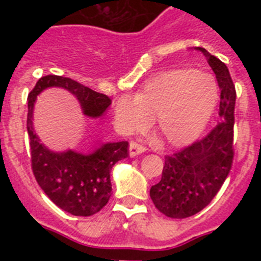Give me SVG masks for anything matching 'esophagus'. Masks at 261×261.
<instances>
[{"instance_id":"1","label":"esophagus","mask_w":261,"mask_h":261,"mask_svg":"<svg viewBox=\"0 0 261 261\" xmlns=\"http://www.w3.org/2000/svg\"><path fill=\"white\" fill-rule=\"evenodd\" d=\"M145 151H146V149H145L142 145L137 144V142L132 141L130 144H129V155L132 156V158H133V156L138 155V154L145 153Z\"/></svg>"}]
</instances>
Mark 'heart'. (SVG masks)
I'll return each instance as SVG.
<instances>
[{
	"label": "heart",
	"mask_w": 261,
	"mask_h": 261,
	"mask_svg": "<svg viewBox=\"0 0 261 261\" xmlns=\"http://www.w3.org/2000/svg\"><path fill=\"white\" fill-rule=\"evenodd\" d=\"M218 99L213 77L195 69H174L149 80L114 105V117L125 133L142 130L149 120L171 146H184L206 126Z\"/></svg>",
	"instance_id": "heart-1"
}]
</instances>
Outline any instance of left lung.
I'll return each instance as SVG.
<instances>
[{
	"mask_svg": "<svg viewBox=\"0 0 261 261\" xmlns=\"http://www.w3.org/2000/svg\"><path fill=\"white\" fill-rule=\"evenodd\" d=\"M195 49L206 57L221 90L220 121L206 136L179 153L165 156L162 179L150 188L155 208L170 218L199 213L213 200L232 165L235 86L229 69L205 48Z\"/></svg>",
	"mask_w": 261,
	"mask_h": 261,
	"instance_id": "1",
	"label": "left lung"
}]
</instances>
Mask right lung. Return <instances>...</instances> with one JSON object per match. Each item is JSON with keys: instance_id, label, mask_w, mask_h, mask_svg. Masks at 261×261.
<instances>
[{"instance_id": "add662e5", "label": "right lung", "mask_w": 261, "mask_h": 261, "mask_svg": "<svg viewBox=\"0 0 261 261\" xmlns=\"http://www.w3.org/2000/svg\"><path fill=\"white\" fill-rule=\"evenodd\" d=\"M49 87L65 89L77 98L85 116L98 119L111 105L107 95L61 75H45L36 82L29 94L27 132L31 149L32 171L40 188L62 211L73 216L89 217L106 206L111 197V170L115 163L126 158L128 142H106L91 153L75 150L53 151L41 144L34 129L36 98Z\"/></svg>"}]
</instances>
